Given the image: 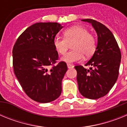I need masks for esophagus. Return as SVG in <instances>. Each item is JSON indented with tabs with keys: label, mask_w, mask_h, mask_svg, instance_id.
<instances>
[{
	"label": "esophagus",
	"mask_w": 127,
	"mask_h": 127,
	"mask_svg": "<svg viewBox=\"0 0 127 127\" xmlns=\"http://www.w3.org/2000/svg\"><path fill=\"white\" fill-rule=\"evenodd\" d=\"M73 67V65L70 64H67V67H68L69 69H71V68H72Z\"/></svg>",
	"instance_id": "obj_1"
}]
</instances>
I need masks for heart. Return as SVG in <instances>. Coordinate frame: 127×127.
<instances>
[{"mask_svg":"<svg viewBox=\"0 0 127 127\" xmlns=\"http://www.w3.org/2000/svg\"><path fill=\"white\" fill-rule=\"evenodd\" d=\"M64 37H55L53 45L57 52L65 55L70 45L73 50L67 53L62 58V60L67 64L79 62L85 57H91L97 48L96 39L94 35L89 33L87 29L81 26H73L66 29L64 32Z\"/></svg>","mask_w":127,"mask_h":127,"instance_id":"1","label":"heart"}]
</instances>
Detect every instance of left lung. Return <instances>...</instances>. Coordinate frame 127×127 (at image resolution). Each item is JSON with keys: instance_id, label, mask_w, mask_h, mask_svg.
Returning <instances> with one entry per match:
<instances>
[{"instance_id": "1", "label": "left lung", "mask_w": 127, "mask_h": 127, "mask_svg": "<svg viewBox=\"0 0 127 127\" xmlns=\"http://www.w3.org/2000/svg\"><path fill=\"white\" fill-rule=\"evenodd\" d=\"M92 23L98 35V44L94 55L85 65H76L80 94L90 99H97L107 95L119 75L121 51L112 32L105 25L92 19L82 20Z\"/></svg>"}]
</instances>
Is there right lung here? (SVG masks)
Here are the masks:
<instances>
[{
	"mask_svg": "<svg viewBox=\"0 0 127 127\" xmlns=\"http://www.w3.org/2000/svg\"><path fill=\"white\" fill-rule=\"evenodd\" d=\"M62 27L58 23H35L20 35L13 46L14 74L25 93L38 102H50L61 94L67 66L58 62L53 39Z\"/></svg>",
	"mask_w": 127,
	"mask_h": 127,
	"instance_id": "1",
	"label": "right lung"
}]
</instances>
